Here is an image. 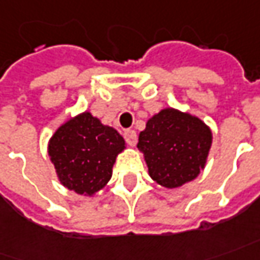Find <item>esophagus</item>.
I'll return each mask as SVG.
<instances>
[{
    "instance_id": "obj_1",
    "label": "esophagus",
    "mask_w": 260,
    "mask_h": 260,
    "mask_svg": "<svg viewBox=\"0 0 260 260\" xmlns=\"http://www.w3.org/2000/svg\"><path fill=\"white\" fill-rule=\"evenodd\" d=\"M123 138H125L126 144L131 145V146H134V145L137 144V132L135 131L126 129L123 132Z\"/></svg>"
}]
</instances>
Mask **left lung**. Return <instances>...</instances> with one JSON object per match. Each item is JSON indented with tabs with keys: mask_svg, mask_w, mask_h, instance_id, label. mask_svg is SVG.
I'll return each instance as SVG.
<instances>
[{
	"mask_svg": "<svg viewBox=\"0 0 260 260\" xmlns=\"http://www.w3.org/2000/svg\"><path fill=\"white\" fill-rule=\"evenodd\" d=\"M138 149L158 185L175 189L197 179L212 146V131L189 112L164 108L139 132Z\"/></svg>",
	"mask_w": 260,
	"mask_h": 260,
	"instance_id": "obj_1",
	"label": "left lung"
}]
</instances>
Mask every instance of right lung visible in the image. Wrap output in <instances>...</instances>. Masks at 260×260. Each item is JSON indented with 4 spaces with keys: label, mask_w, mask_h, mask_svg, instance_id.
<instances>
[{
    "label": "right lung",
    "mask_w": 260,
    "mask_h": 260,
    "mask_svg": "<svg viewBox=\"0 0 260 260\" xmlns=\"http://www.w3.org/2000/svg\"><path fill=\"white\" fill-rule=\"evenodd\" d=\"M125 148L118 131L85 111L58 126L48 141V156L62 186L93 197L109 182L116 156Z\"/></svg>",
    "instance_id": "right-lung-1"
}]
</instances>
